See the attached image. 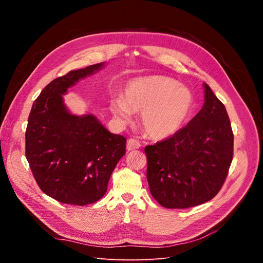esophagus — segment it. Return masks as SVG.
I'll return each instance as SVG.
<instances>
[{
    "instance_id": "34e87169",
    "label": "esophagus",
    "mask_w": 263,
    "mask_h": 263,
    "mask_svg": "<svg viewBox=\"0 0 263 263\" xmlns=\"http://www.w3.org/2000/svg\"><path fill=\"white\" fill-rule=\"evenodd\" d=\"M126 148L128 151H132V150H135V149H138L140 148V142L136 139H128L127 140V144H126Z\"/></svg>"
}]
</instances>
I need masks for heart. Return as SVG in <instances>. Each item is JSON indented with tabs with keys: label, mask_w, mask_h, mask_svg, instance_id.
<instances>
[{
	"label": "heart",
	"mask_w": 263,
	"mask_h": 263,
	"mask_svg": "<svg viewBox=\"0 0 263 263\" xmlns=\"http://www.w3.org/2000/svg\"><path fill=\"white\" fill-rule=\"evenodd\" d=\"M193 94L170 77L150 76L133 80L122 99L109 103L112 113L124 122L140 113L142 129L149 137L164 139L177 134L192 112Z\"/></svg>",
	"instance_id": "b5f03b06"
}]
</instances>
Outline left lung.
Returning a JSON list of instances; mask_svg holds the SVG:
<instances>
[{
    "instance_id": "left-lung-1",
    "label": "left lung",
    "mask_w": 263,
    "mask_h": 263,
    "mask_svg": "<svg viewBox=\"0 0 263 263\" xmlns=\"http://www.w3.org/2000/svg\"><path fill=\"white\" fill-rule=\"evenodd\" d=\"M204 104L170 138L146 146L151 195L165 209H187L219 192L233 161L234 134L225 105L204 83Z\"/></svg>"
}]
</instances>
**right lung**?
I'll use <instances>...</instances> for the list:
<instances>
[{"mask_svg": "<svg viewBox=\"0 0 263 263\" xmlns=\"http://www.w3.org/2000/svg\"><path fill=\"white\" fill-rule=\"evenodd\" d=\"M104 62L55 78L35 100L25 134L26 159L38 186L60 203L83 206L106 193L126 154V138L110 134L92 114H71L62 95Z\"/></svg>", "mask_w": 263, "mask_h": 263, "instance_id": "add662e5", "label": "right lung"}]
</instances>
